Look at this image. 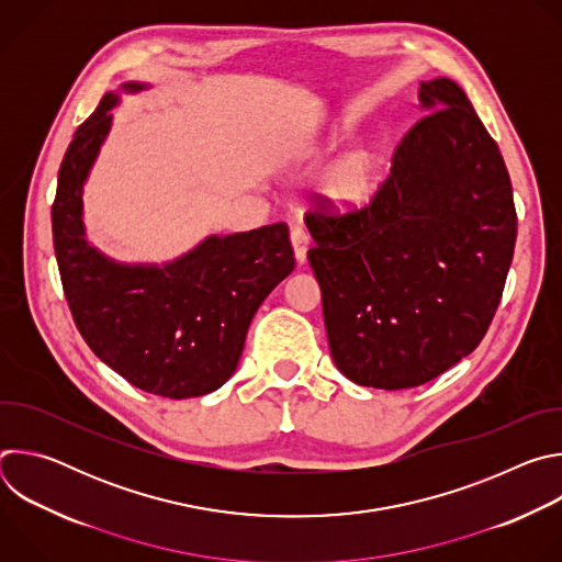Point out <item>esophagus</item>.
Instances as JSON below:
<instances>
[{
	"label": "esophagus",
	"mask_w": 562,
	"mask_h": 562,
	"mask_svg": "<svg viewBox=\"0 0 562 562\" xmlns=\"http://www.w3.org/2000/svg\"><path fill=\"white\" fill-rule=\"evenodd\" d=\"M291 245H293V254H295V260L302 265L306 262V251H308V233L302 228V226H293L291 228Z\"/></svg>",
	"instance_id": "1"
}]
</instances>
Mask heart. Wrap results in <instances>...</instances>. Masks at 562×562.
<instances>
[{"mask_svg": "<svg viewBox=\"0 0 562 562\" xmlns=\"http://www.w3.org/2000/svg\"><path fill=\"white\" fill-rule=\"evenodd\" d=\"M364 187H367V178H364L362 165L349 162L329 182V193L340 204H356L358 200H362Z\"/></svg>", "mask_w": 562, "mask_h": 562, "instance_id": "b5f03b06", "label": "heart"}]
</instances>
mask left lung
I'll use <instances>...</instances> for the list:
<instances>
[{"mask_svg":"<svg viewBox=\"0 0 562 562\" xmlns=\"http://www.w3.org/2000/svg\"><path fill=\"white\" fill-rule=\"evenodd\" d=\"M427 111L395 146L362 209L317 198L304 215L336 367L356 384H425L485 338L516 247L498 144L447 77L420 82Z\"/></svg>","mask_w":562,"mask_h":562,"instance_id":"8db88e82","label":"left lung"}]
</instances>
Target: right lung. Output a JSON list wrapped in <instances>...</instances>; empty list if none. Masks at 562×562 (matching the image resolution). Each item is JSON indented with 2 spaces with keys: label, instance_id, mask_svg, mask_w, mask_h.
Instances as JSON below:
<instances>
[{
  "label": "right lung",
  "instance_id": "1",
  "mask_svg": "<svg viewBox=\"0 0 562 562\" xmlns=\"http://www.w3.org/2000/svg\"><path fill=\"white\" fill-rule=\"evenodd\" d=\"M115 104V93L102 98L59 167L50 215L64 295L85 342L124 380L153 395L198 397L233 375L258 306L293 271L289 228L278 222L211 235L165 267L102 256L85 237L82 187Z\"/></svg>",
  "mask_w": 562,
  "mask_h": 562
}]
</instances>
